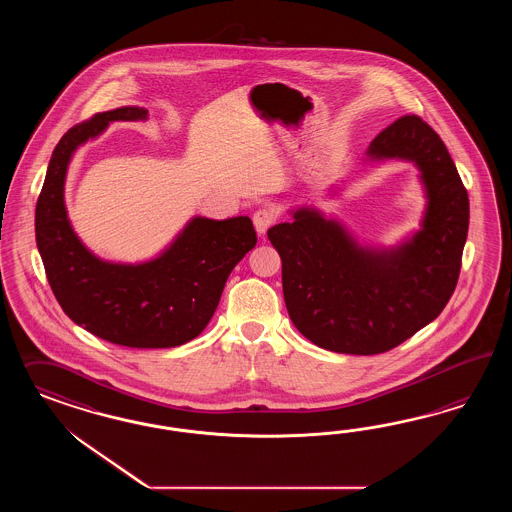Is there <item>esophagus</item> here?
I'll return each instance as SVG.
<instances>
[{
  "label": "esophagus",
  "instance_id": "esophagus-1",
  "mask_svg": "<svg viewBox=\"0 0 512 512\" xmlns=\"http://www.w3.org/2000/svg\"><path fill=\"white\" fill-rule=\"evenodd\" d=\"M276 221V212L272 208H259L255 214H253V225H255V231L259 234H264Z\"/></svg>",
  "mask_w": 512,
  "mask_h": 512
}]
</instances>
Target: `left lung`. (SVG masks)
Returning a JSON list of instances; mask_svg holds the SVG:
<instances>
[{"label":"left lung","mask_w":512,"mask_h":512,"mask_svg":"<svg viewBox=\"0 0 512 512\" xmlns=\"http://www.w3.org/2000/svg\"><path fill=\"white\" fill-rule=\"evenodd\" d=\"M366 155L419 169L426 210L417 233L394 248L360 246L338 219L315 208L293 210V223L268 229L293 325L315 345L347 355L385 353L434 321L458 283L469 227L460 174L422 118H398Z\"/></svg>","instance_id":"obj_1"}]
</instances>
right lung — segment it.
<instances>
[{"label":"right lung","mask_w":512,"mask_h":512,"mask_svg":"<svg viewBox=\"0 0 512 512\" xmlns=\"http://www.w3.org/2000/svg\"><path fill=\"white\" fill-rule=\"evenodd\" d=\"M146 118L142 107H120L63 135L37 199L35 238L52 293L71 321L116 345L167 349L197 338L210 323L229 274L255 248L257 234L248 216L193 217L169 248L139 264L103 261L80 242L63 201L71 157L112 122Z\"/></svg>","instance_id":"add662e5"}]
</instances>
